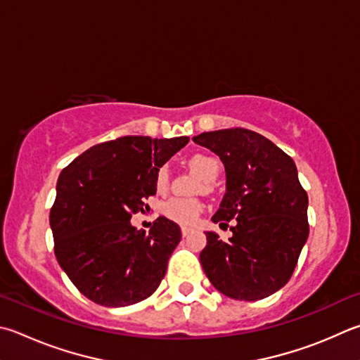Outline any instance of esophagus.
<instances>
[{"label":"esophagus","mask_w":360,"mask_h":360,"mask_svg":"<svg viewBox=\"0 0 360 360\" xmlns=\"http://www.w3.org/2000/svg\"><path fill=\"white\" fill-rule=\"evenodd\" d=\"M181 234H182V238H186L191 234V230H188V228H181Z\"/></svg>","instance_id":"esophagus-1"}]
</instances>
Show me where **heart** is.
I'll return each mask as SVG.
<instances>
[{"label":"heart","mask_w":360,"mask_h":360,"mask_svg":"<svg viewBox=\"0 0 360 360\" xmlns=\"http://www.w3.org/2000/svg\"><path fill=\"white\" fill-rule=\"evenodd\" d=\"M188 165L197 172L202 179L212 182L219 178L220 174V162L211 154L197 153L188 159ZM155 188L159 192L167 191L169 182V172L168 167H160L155 172ZM202 211L201 201L193 198H169L162 205V214L168 220L182 226H192L197 221L200 212Z\"/></svg>","instance_id":"heart-1"}]
</instances>
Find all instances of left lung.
<instances>
[{
    "mask_svg": "<svg viewBox=\"0 0 360 360\" xmlns=\"http://www.w3.org/2000/svg\"><path fill=\"white\" fill-rule=\"evenodd\" d=\"M224 162L226 193L215 224L228 225V243L207 231L200 253L215 290L238 300L271 296L288 283L309 238V197L292 159L253 130L233 127L192 139Z\"/></svg>",
    "mask_w": 360,
    "mask_h": 360,
    "instance_id": "obj_1",
    "label": "left lung"
}]
</instances>
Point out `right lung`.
Returning <instances> with one entry per match:
<instances>
[{
	"mask_svg": "<svg viewBox=\"0 0 360 360\" xmlns=\"http://www.w3.org/2000/svg\"><path fill=\"white\" fill-rule=\"evenodd\" d=\"M187 143L188 136H120L89 148L61 172L50 209L55 255L93 302L126 307L159 288L179 226L159 217L146 233L130 219L158 192V168Z\"/></svg>",
	"mask_w": 360,
	"mask_h": 360,
	"instance_id": "obj_1",
	"label": "right lung"
}]
</instances>
